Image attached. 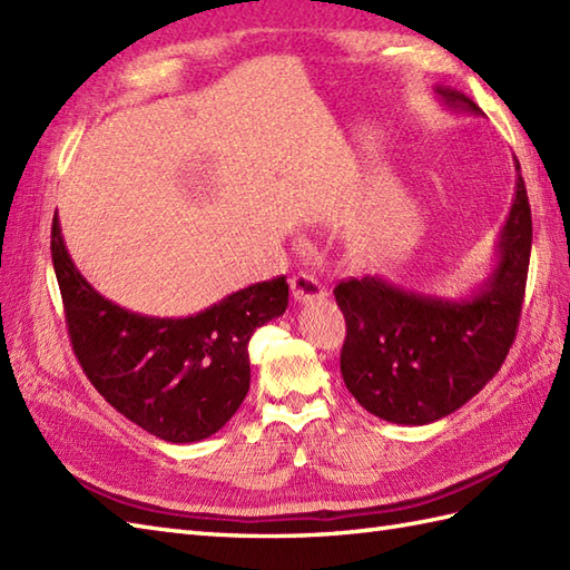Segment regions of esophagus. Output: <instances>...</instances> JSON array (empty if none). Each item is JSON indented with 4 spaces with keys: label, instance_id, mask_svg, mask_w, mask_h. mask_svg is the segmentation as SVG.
<instances>
[{
    "label": "esophagus",
    "instance_id": "obj_1",
    "mask_svg": "<svg viewBox=\"0 0 570 570\" xmlns=\"http://www.w3.org/2000/svg\"><path fill=\"white\" fill-rule=\"evenodd\" d=\"M292 296L296 304H311V301H323L328 294H325L318 278H313L308 274H296L292 278Z\"/></svg>",
    "mask_w": 570,
    "mask_h": 570
}]
</instances>
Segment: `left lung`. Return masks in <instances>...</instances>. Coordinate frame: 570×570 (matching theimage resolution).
I'll use <instances>...</instances> for the list:
<instances>
[{
  "instance_id": "8db88e82",
  "label": "left lung",
  "mask_w": 570,
  "mask_h": 570,
  "mask_svg": "<svg viewBox=\"0 0 570 570\" xmlns=\"http://www.w3.org/2000/svg\"><path fill=\"white\" fill-rule=\"evenodd\" d=\"M453 112L482 115L451 88H435ZM490 276L460 298L411 292L384 276L335 286L347 335L341 372L370 414L402 426H426L453 414L485 386L514 343L531 257V208L522 168Z\"/></svg>"
}]
</instances>
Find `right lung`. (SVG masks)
I'll return each instance as SVG.
<instances>
[{
    "instance_id": "add662e5",
    "label": "right lung",
    "mask_w": 570,
    "mask_h": 570,
    "mask_svg": "<svg viewBox=\"0 0 570 570\" xmlns=\"http://www.w3.org/2000/svg\"><path fill=\"white\" fill-rule=\"evenodd\" d=\"M51 257L72 350L107 404L168 443L203 441L233 419L249 392V337L288 306L284 276L186 318H156L95 292L70 259L58 217Z\"/></svg>"
}]
</instances>
